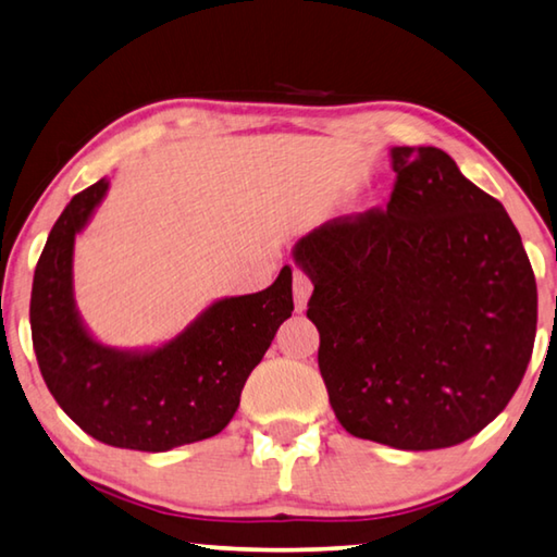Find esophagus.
<instances>
[{
  "label": "esophagus",
  "mask_w": 557,
  "mask_h": 557,
  "mask_svg": "<svg viewBox=\"0 0 557 557\" xmlns=\"http://www.w3.org/2000/svg\"><path fill=\"white\" fill-rule=\"evenodd\" d=\"M313 294V281L308 278V273L296 271L294 273V304H296V313H304L308 306V298Z\"/></svg>",
  "instance_id": "34e87169"
}]
</instances>
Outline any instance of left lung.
Returning a JSON list of instances; mask_svg holds the SVG:
<instances>
[{
  "instance_id": "1",
  "label": "left lung",
  "mask_w": 557,
  "mask_h": 557,
  "mask_svg": "<svg viewBox=\"0 0 557 557\" xmlns=\"http://www.w3.org/2000/svg\"><path fill=\"white\" fill-rule=\"evenodd\" d=\"M386 210L298 239L318 367L347 433L398 450L465 443L529 367L539 294L504 205L435 146H394Z\"/></svg>"
}]
</instances>
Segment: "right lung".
<instances>
[{"label":"right lung","mask_w":557,"mask_h":557,"mask_svg":"<svg viewBox=\"0 0 557 557\" xmlns=\"http://www.w3.org/2000/svg\"><path fill=\"white\" fill-rule=\"evenodd\" d=\"M110 181L77 193L53 224L32 288L38 369L58 406L95 441L124 450L165 453L218 435L239 406L244 382L294 310V271L269 288L220 298L169 343L107 347L87 333L73 296L75 237Z\"/></svg>","instance_id":"obj_1"}]
</instances>
